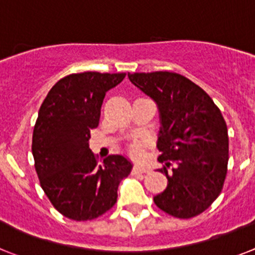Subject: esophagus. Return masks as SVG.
Here are the masks:
<instances>
[{"label": "esophagus", "instance_id": "34e87169", "mask_svg": "<svg viewBox=\"0 0 255 255\" xmlns=\"http://www.w3.org/2000/svg\"><path fill=\"white\" fill-rule=\"evenodd\" d=\"M147 171H149V168L144 167V166H138V164H136L133 167L134 174H146Z\"/></svg>", "mask_w": 255, "mask_h": 255}]
</instances>
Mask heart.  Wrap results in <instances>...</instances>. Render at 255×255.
I'll return each instance as SVG.
<instances>
[{"label": "heart", "mask_w": 255, "mask_h": 255, "mask_svg": "<svg viewBox=\"0 0 255 255\" xmlns=\"http://www.w3.org/2000/svg\"><path fill=\"white\" fill-rule=\"evenodd\" d=\"M144 141L136 140L133 141L129 146V151L133 157H141L142 155V149H144Z\"/></svg>", "instance_id": "obj_1"}]
</instances>
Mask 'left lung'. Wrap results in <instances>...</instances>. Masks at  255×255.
Listing matches in <instances>:
<instances>
[{
	"instance_id": "left-lung-1",
	"label": "left lung",
	"mask_w": 255,
	"mask_h": 255,
	"mask_svg": "<svg viewBox=\"0 0 255 255\" xmlns=\"http://www.w3.org/2000/svg\"><path fill=\"white\" fill-rule=\"evenodd\" d=\"M157 102L162 128L158 138L159 172L167 188L154 204L168 215L189 219L211 206L228 170V131L223 115L206 92L176 72L128 74Z\"/></svg>"
}]
</instances>
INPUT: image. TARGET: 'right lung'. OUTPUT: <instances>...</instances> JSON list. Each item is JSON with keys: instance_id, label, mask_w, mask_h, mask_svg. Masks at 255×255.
I'll use <instances>...</instances> for the list:
<instances>
[{"instance_id": "add662e5", "label": "right lung", "mask_w": 255, "mask_h": 255, "mask_svg": "<svg viewBox=\"0 0 255 255\" xmlns=\"http://www.w3.org/2000/svg\"><path fill=\"white\" fill-rule=\"evenodd\" d=\"M124 78V72L67 75L38 110L32 136L36 172L51 205L68 219L92 220L110 210L118 185L131 172V162L123 155H109L100 164L88 144L106 92Z\"/></svg>"}]
</instances>
